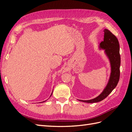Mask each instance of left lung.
Listing matches in <instances>:
<instances>
[{
    "label": "left lung",
    "mask_w": 132,
    "mask_h": 132,
    "mask_svg": "<svg viewBox=\"0 0 132 132\" xmlns=\"http://www.w3.org/2000/svg\"><path fill=\"white\" fill-rule=\"evenodd\" d=\"M104 38L98 46L100 50H104L109 58L111 65V74L107 85L98 96L89 100H78L86 102L95 103L103 100L116 87L120 76L121 56L119 54V45L118 39L107 29L104 30Z\"/></svg>",
    "instance_id": "8db88e82"
}]
</instances>
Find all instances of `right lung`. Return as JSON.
<instances>
[{
    "label": "right lung",
    "instance_id": "add662e5",
    "mask_svg": "<svg viewBox=\"0 0 132 132\" xmlns=\"http://www.w3.org/2000/svg\"><path fill=\"white\" fill-rule=\"evenodd\" d=\"M52 93H53V91H52V94H51V96H50V97L52 95ZM45 101H43V102H40V103H42V102H45Z\"/></svg>",
    "mask_w": 132,
    "mask_h": 132
}]
</instances>
